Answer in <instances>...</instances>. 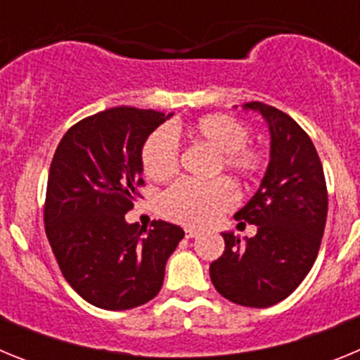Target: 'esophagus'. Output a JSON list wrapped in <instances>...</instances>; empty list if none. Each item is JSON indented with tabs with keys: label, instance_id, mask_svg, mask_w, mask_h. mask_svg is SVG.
<instances>
[{
	"label": "esophagus",
	"instance_id": "1",
	"mask_svg": "<svg viewBox=\"0 0 360 360\" xmlns=\"http://www.w3.org/2000/svg\"><path fill=\"white\" fill-rule=\"evenodd\" d=\"M196 236H198V231H196V229H191V227L186 229V238H187V240H191V238H196Z\"/></svg>",
	"mask_w": 360,
	"mask_h": 360
}]
</instances>
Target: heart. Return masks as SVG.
<instances>
[{
  "label": "heart",
  "mask_w": 360,
  "mask_h": 360,
  "mask_svg": "<svg viewBox=\"0 0 360 360\" xmlns=\"http://www.w3.org/2000/svg\"><path fill=\"white\" fill-rule=\"evenodd\" d=\"M182 133L189 142L202 144L214 153L212 173L231 174L241 184H250L262 176L266 167V155L250 144L249 129L236 117L211 113L200 117L184 128L157 129L146 139L141 149V164L153 182H165L178 171V146L174 136ZM236 203V191L225 178L211 182L180 180L165 191L160 198L162 212L176 224L202 227Z\"/></svg>",
  "instance_id": "b5f03b06"
}]
</instances>
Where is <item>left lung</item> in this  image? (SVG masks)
Here are the masks:
<instances>
[{"mask_svg": "<svg viewBox=\"0 0 360 360\" xmlns=\"http://www.w3.org/2000/svg\"><path fill=\"white\" fill-rule=\"evenodd\" d=\"M257 110L270 129V162L257 189L234 214L257 227L256 236L224 232V254L211 263L216 290L241 307L266 308L279 303L301 285L319 252L328 191L323 164L301 126L292 117L263 103H245Z\"/></svg>", "mask_w": 360, "mask_h": 360, "instance_id": "left-lung-1", "label": "left lung"}]
</instances>
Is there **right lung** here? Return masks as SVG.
<instances>
[{"mask_svg":"<svg viewBox=\"0 0 360 360\" xmlns=\"http://www.w3.org/2000/svg\"><path fill=\"white\" fill-rule=\"evenodd\" d=\"M162 111L110 108L73 124L50 164L44 231L70 287L104 310L151 301L165 263L184 238L178 225L126 224L141 196V149L169 119Z\"/></svg>","mask_w":360,"mask_h":360,"instance_id":"right-lung-1","label":"right lung"}]
</instances>
